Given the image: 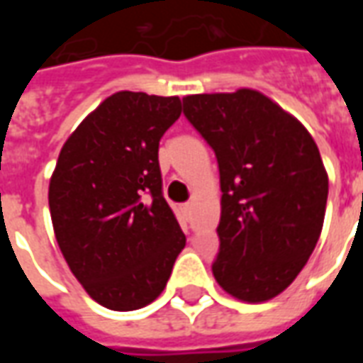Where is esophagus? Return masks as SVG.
I'll list each match as a JSON object with an SVG mask.
<instances>
[{
    "mask_svg": "<svg viewBox=\"0 0 363 363\" xmlns=\"http://www.w3.org/2000/svg\"><path fill=\"white\" fill-rule=\"evenodd\" d=\"M181 210H182V213H184V216H190V210H192V204H190V202H186V204H182V206H181Z\"/></svg>",
    "mask_w": 363,
    "mask_h": 363,
    "instance_id": "34e87169",
    "label": "esophagus"
}]
</instances>
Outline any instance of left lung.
I'll use <instances>...</instances> for the list:
<instances>
[{"mask_svg": "<svg viewBox=\"0 0 363 363\" xmlns=\"http://www.w3.org/2000/svg\"><path fill=\"white\" fill-rule=\"evenodd\" d=\"M182 106L220 167L213 276L241 301H268L296 280L319 241L328 196L319 147L259 91L189 95Z\"/></svg>", "mask_w": 363, "mask_h": 363, "instance_id": "left-lung-1", "label": "left lung"}]
</instances>
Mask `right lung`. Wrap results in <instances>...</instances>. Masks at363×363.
<instances>
[{
  "label": "right lung",
  "mask_w": 363,
  "mask_h": 363,
  "mask_svg": "<svg viewBox=\"0 0 363 363\" xmlns=\"http://www.w3.org/2000/svg\"><path fill=\"white\" fill-rule=\"evenodd\" d=\"M181 111L179 96L114 93L67 138L52 173L60 251L85 291L112 311L157 299L186 245L159 169V142Z\"/></svg>",
  "instance_id": "obj_1"
}]
</instances>
